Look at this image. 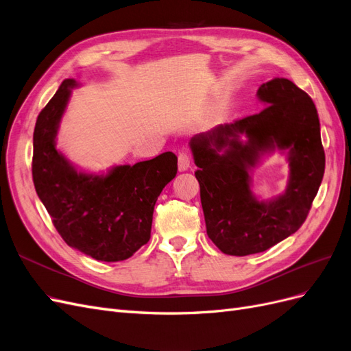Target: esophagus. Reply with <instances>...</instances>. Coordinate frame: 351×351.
Masks as SVG:
<instances>
[{
    "instance_id": "1",
    "label": "esophagus",
    "mask_w": 351,
    "mask_h": 351,
    "mask_svg": "<svg viewBox=\"0 0 351 351\" xmlns=\"http://www.w3.org/2000/svg\"><path fill=\"white\" fill-rule=\"evenodd\" d=\"M190 167V155L187 152H180L178 154V169L180 171H186Z\"/></svg>"
}]
</instances>
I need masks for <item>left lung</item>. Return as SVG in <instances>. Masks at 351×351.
Segmentation results:
<instances>
[{
	"label": "left lung",
	"instance_id": "obj_1",
	"mask_svg": "<svg viewBox=\"0 0 351 351\" xmlns=\"http://www.w3.org/2000/svg\"><path fill=\"white\" fill-rule=\"evenodd\" d=\"M265 107L190 141L208 237L231 256H247L291 236L306 221L325 171L317 111L312 98L284 77L263 83ZM240 134L248 136L241 144ZM274 147L289 149L291 183L271 202L251 196L247 169Z\"/></svg>",
	"mask_w": 351,
	"mask_h": 351
}]
</instances>
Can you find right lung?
I'll return each mask as SVG.
<instances>
[{"label": "right lung", "mask_w": 351, "mask_h": 351, "mask_svg": "<svg viewBox=\"0 0 351 351\" xmlns=\"http://www.w3.org/2000/svg\"><path fill=\"white\" fill-rule=\"evenodd\" d=\"M73 79H66L38 115L32 177L58 234L69 246L104 261H125L151 239L152 215L162 189L177 174L173 152L107 176L77 173L56 149V136Z\"/></svg>", "instance_id": "add662e5"}]
</instances>
